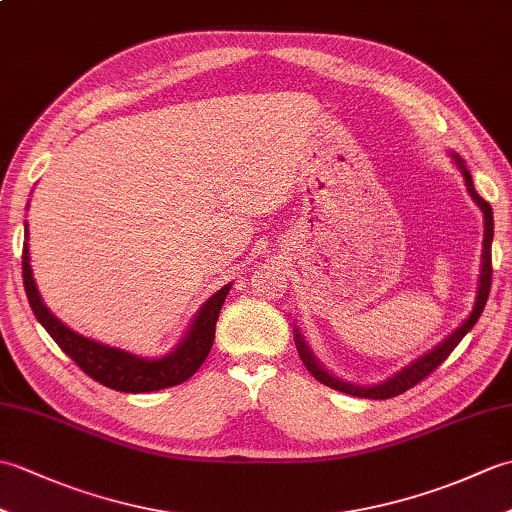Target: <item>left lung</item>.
<instances>
[{"instance_id":"8db88e82","label":"left lung","mask_w":512,"mask_h":512,"mask_svg":"<svg viewBox=\"0 0 512 512\" xmlns=\"http://www.w3.org/2000/svg\"><path fill=\"white\" fill-rule=\"evenodd\" d=\"M453 160L455 165H458V169L462 171L464 176V184H466V191H469L471 198L475 200V204L480 206V211L484 213V250H482V273H480V286H477V297H475V306L469 314V319H466L458 330H453L447 339H444L442 343H438L433 350H429L427 354H422L420 358H416V361L409 363L407 367H402L400 372H396L391 378L383 380V383L378 385H352V383H345V380L332 376L328 369H323L321 363L314 358V354L310 352V347L306 345V341H303L301 332L295 328V345H297V352L301 356L303 365H306L308 372L319 380V383L328 385L336 391H343V394H350V396H356V398H372V400H387V398H394V396H400L402 391L411 389L413 385H418L420 380L427 378L433 369L440 367L444 361H447L449 354L458 347V343L464 339L466 334H469L473 330V325L477 323V319L482 317L484 312V306L488 301V292H491V279H493V262H491V246H493V209L491 204H488L482 195H477L475 187H473V178L469 169H466L464 160L453 154Z\"/></svg>"}]
</instances>
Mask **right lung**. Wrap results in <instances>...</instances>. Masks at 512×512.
Returning <instances> with one entry per match:
<instances>
[{
    "mask_svg": "<svg viewBox=\"0 0 512 512\" xmlns=\"http://www.w3.org/2000/svg\"><path fill=\"white\" fill-rule=\"evenodd\" d=\"M24 235L28 239V224ZM21 273H24V288L30 301V308L35 312L37 321L52 336L54 343H57L85 374L94 378L96 383L116 391H125V394H145V391H158L165 387L180 385L198 372L200 365L211 352L215 339V323L217 317H220L228 290H231V284H226L222 290H217L213 297L202 303V308L191 321V328L184 334V339L176 345V350L160 358H143L129 354L125 350H118V347L103 345L94 339H85L83 334H76L68 325L54 317L46 308V303H43L35 284V277H32L28 242L24 244Z\"/></svg>",
    "mask_w": 512,
    "mask_h": 512,
    "instance_id": "obj_1",
    "label": "right lung"
}]
</instances>
